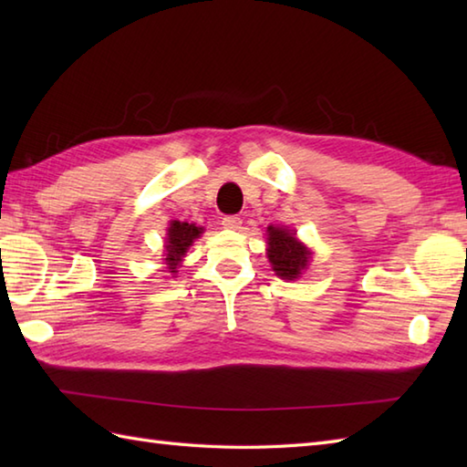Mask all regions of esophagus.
Wrapping results in <instances>:
<instances>
[{
	"label": "esophagus",
	"mask_w": 467,
	"mask_h": 467,
	"mask_svg": "<svg viewBox=\"0 0 467 467\" xmlns=\"http://www.w3.org/2000/svg\"><path fill=\"white\" fill-rule=\"evenodd\" d=\"M241 224H243L241 216H236V214H231V216H224L223 218V226L224 228H231V231H239Z\"/></svg>",
	"instance_id": "obj_1"
}]
</instances>
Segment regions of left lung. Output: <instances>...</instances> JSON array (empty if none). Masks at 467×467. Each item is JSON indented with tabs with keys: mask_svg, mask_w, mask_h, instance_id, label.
<instances>
[{
	"mask_svg": "<svg viewBox=\"0 0 467 467\" xmlns=\"http://www.w3.org/2000/svg\"><path fill=\"white\" fill-rule=\"evenodd\" d=\"M295 231L281 226H269L266 228V256L276 276L285 281L299 279L303 271L309 266L311 251L296 239Z\"/></svg>",
	"mask_w": 467,
	"mask_h": 467,
	"instance_id": "8db88e82",
	"label": "left lung"
}]
</instances>
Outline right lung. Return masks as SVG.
<instances>
[{
    "label": "right lung",
    "mask_w": 467,
    "mask_h": 467,
    "mask_svg": "<svg viewBox=\"0 0 467 467\" xmlns=\"http://www.w3.org/2000/svg\"><path fill=\"white\" fill-rule=\"evenodd\" d=\"M204 228L196 226L192 223H181V221H172L171 226H168L166 233V244H164V256H166V271L171 275H176L178 266L182 263V256L186 251L191 249L192 243L202 234Z\"/></svg>",
    "instance_id": "1"
}]
</instances>
